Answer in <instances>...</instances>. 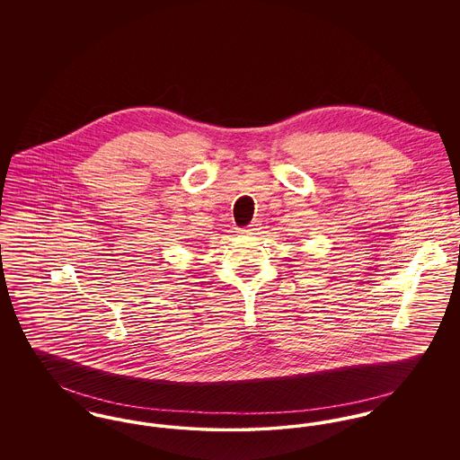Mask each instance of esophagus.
<instances>
[{"label":"esophagus","mask_w":460,"mask_h":460,"mask_svg":"<svg viewBox=\"0 0 460 460\" xmlns=\"http://www.w3.org/2000/svg\"><path fill=\"white\" fill-rule=\"evenodd\" d=\"M259 222L255 220V222H252L248 227H244V229H241V234H255L257 231H259Z\"/></svg>","instance_id":"obj_1"}]
</instances>
